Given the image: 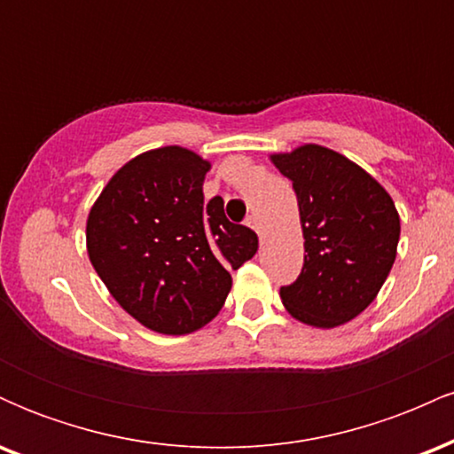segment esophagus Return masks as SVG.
<instances>
[{"instance_id": "obj_1", "label": "esophagus", "mask_w": 454, "mask_h": 454, "mask_svg": "<svg viewBox=\"0 0 454 454\" xmlns=\"http://www.w3.org/2000/svg\"><path fill=\"white\" fill-rule=\"evenodd\" d=\"M245 223H247L252 231H256L258 234H262V223H260V220L256 215H247V220H245Z\"/></svg>"}]
</instances>
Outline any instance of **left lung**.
<instances>
[{
  "label": "left lung",
  "instance_id": "obj_1",
  "mask_svg": "<svg viewBox=\"0 0 454 454\" xmlns=\"http://www.w3.org/2000/svg\"><path fill=\"white\" fill-rule=\"evenodd\" d=\"M270 160L293 181L305 237L303 269L281 286V301L305 325L350 322L376 299L397 256L393 198L361 166L320 145Z\"/></svg>",
  "mask_w": 454,
  "mask_h": 454
}]
</instances>
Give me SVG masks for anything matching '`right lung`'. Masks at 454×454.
Instances as JSON below:
<instances>
[{
    "label": "right lung",
    "instance_id": "add662e5",
    "mask_svg": "<svg viewBox=\"0 0 454 454\" xmlns=\"http://www.w3.org/2000/svg\"><path fill=\"white\" fill-rule=\"evenodd\" d=\"M209 168L184 147L147 151L108 181L87 220L96 273L129 316L164 335L211 322L231 270L258 249L256 232L228 220L220 196L205 200Z\"/></svg>",
    "mask_w": 454,
    "mask_h": 454
}]
</instances>
